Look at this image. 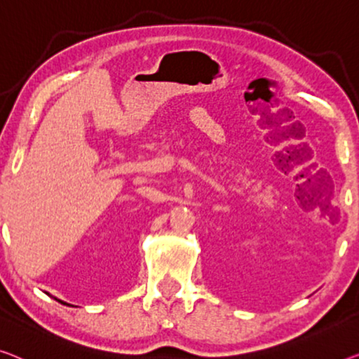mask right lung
<instances>
[{"instance_id":"add662e5","label":"right lung","mask_w":359,"mask_h":359,"mask_svg":"<svg viewBox=\"0 0 359 359\" xmlns=\"http://www.w3.org/2000/svg\"><path fill=\"white\" fill-rule=\"evenodd\" d=\"M48 295H50V293H48ZM53 298H55V299H57L56 297H53ZM57 302H61V299H57ZM61 303H62V302H61Z\"/></svg>"}]
</instances>
